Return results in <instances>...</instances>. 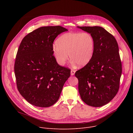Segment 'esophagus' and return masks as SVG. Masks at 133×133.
Segmentation results:
<instances>
[{
    "label": "esophagus",
    "mask_w": 133,
    "mask_h": 133,
    "mask_svg": "<svg viewBox=\"0 0 133 133\" xmlns=\"http://www.w3.org/2000/svg\"><path fill=\"white\" fill-rule=\"evenodd\" d=\"M75 71L74 70H71V76H73L75 75Z\"/></svg>",
    "instance_id": "esophagus-1"
}]
</instances>
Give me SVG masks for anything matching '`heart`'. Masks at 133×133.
Segmentation results:
<instances>
[{
	"label": "heart",
	"mask_w": 133,
	"mask_h": 133,
	"mask_svg": "<svg viewBox=\"0 0 133 133\" xmlns=\"http://www.w3.org/2000/svg\"><path fill=\"white\" fill-rule=\"evenodd\" d=\"M95 50L93 36L87 32H71L62 35L53 46L52 52L57 63L63 66L69 58L71 63L82 67L91 60Z\"/></svg>",
	"instance_id": "1"
}]
</instances>
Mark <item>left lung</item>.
Masks as SVG:
<instances>
[{"label": "left lung", "mask_w": 133, "mask_h": 133, "mask_svg": "<svg viewBox=\"0 0 133 133\" xmlns=\"http://www.w3.org/2000/svg\"><path fill=\"white\" fill-rule=\"evenodd\" d=\"M77 27L90 33L95 41L91 60L75 72L79 92L88 105L101 107L110 102L119 89L122 68L118 44L102 27Z\"/></svg>", "instance_id": "left-lung-1"}]
</instances>
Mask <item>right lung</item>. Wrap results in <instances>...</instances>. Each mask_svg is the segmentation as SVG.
I'll use <instances>...</instances> for the list:
<instances>
[{
    "label": "right lung",
    "instance_id": "1",
    "mask_svg": "<svg viewBox=\"0 0 133 133\" xmlns=\"http://www.w3.org/2000/svg\"><path fill=\"white\" fill-rule=\"evenodd\" d=\"M67 31L60 26L42 27L26 35L19 47L14 66L17 86L32 105H54L70 76V70L59 66L52 52L56 37Z\"/></svg>",
    "mask_w": 133,
    "mask_h": 133
}]
</instances>
